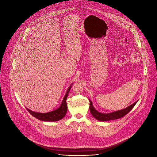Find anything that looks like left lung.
<instances>
[{"instance_id":"obj_1","label":"left lung","mask_w":157,"mask_h":157,"mask_svg":"<svg viewBox=\"0 0 157 157\" xmlns=\"http://www.w3.org/2000/svg\"><path fill=\"white\" fill-rule=\"evenodd\" d=\"M89 102H90L89 110H90V112H91L92 116L95 119H96L97 120L100 121H112V120H116V119H120V118L125 116L127 114H128L137 102V101H136V102H134L133 104L129 105L128 107H126L124 109L115 111V112H113V113H111L104 114V113H101L98 112L93 107L91 101L90 99H89Z\"/></svg>"}]
</instances>
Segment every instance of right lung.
Returning a JSON list of instances; mask_svg holds the SVG:
<instances>
[{"label": "right lung", "mask_w": 157, "mask_h": 157, "mask_svg": "<svg viewBox=\"0 0 157 157\" xmlns=\"http://www.w3.org/2000/svg\"><path fill=\"white\" fill-rule=\"evenodd\" d=\"M73 84H71L68 89L66 91V93L62 101L61 105L56 109L55 110L49 112V113H36V112H33L28 108L26 107L27 110L29 111V113L35 117V118L43 121H48V122H55V121H58L61 119H62L66 115L67 113V109H68V107H67V104H66V99L67 97H68V93L70 91L71 87Z\"/></svg>", "instance_id": "add662e5"}]
</instances>
